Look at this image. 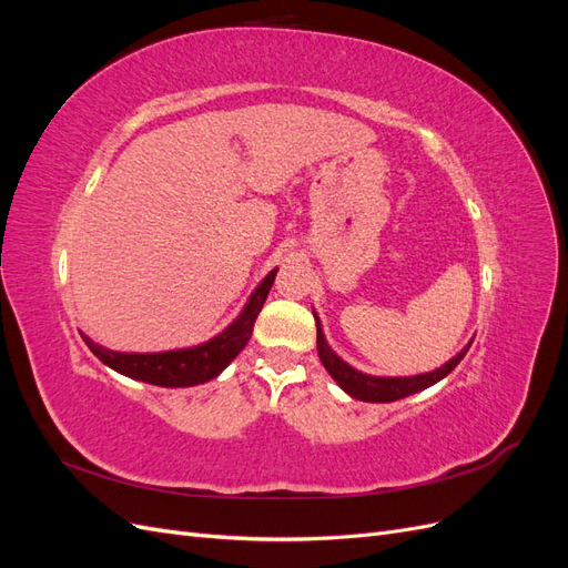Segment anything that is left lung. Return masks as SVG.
Returning a JSON list of instances; mask_svg holds the SVG:
<instances>
[{
	"instance_id": "8db88e82",
	"label": "left lung",
	"mask_w": 568,
	"mask_h": 568,
	"mask_svg": "<svg viewBox=\"0 0 568 568\" xmlns=\"http://www.w3.org/2000/svg\"><path fill=\"white\" fill-rule=\"evenodd\" d=\"M315 324H317V355L322 359L324 369L332 374V379L343 390H346L351 398L365 400V403H393V400L407 398V395H412V393H419L428 386L438 384L459 365V359L467 355V351L471 346V341H469L467 346H464L453 359H448V363L434 372L417 374V376H372V374L357 372L348 363H343V359L329 348V343H326L317 315H315Z\"/></svg>"
}]
</instances>
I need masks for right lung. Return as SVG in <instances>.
<instances>
[{"instance_id": "right-lung-1", "label": "right lung", "mask_w": 568, "mask_h": 568, "mask_svg": "<svg viewBox=\"0 0 568 568\" xmlns=\"http://www.w3.org/2000/svg\"><path fill=\"white\" fill-rule=\"evenodd\" d=\"M274 277H277V270H272L267 277L257 284L248 303L244 305L242 315H239L225 332L194 348H180V351H165V353H118V351L99 346V343H94L90 336L82 334V338L101 363L120 374L130 376V379L153 384V386H165V388L199 386L215 379V376L244 351V346L253 334L255 317L263 311V303L270 294Z\"/></svg>"}]
</instances>
